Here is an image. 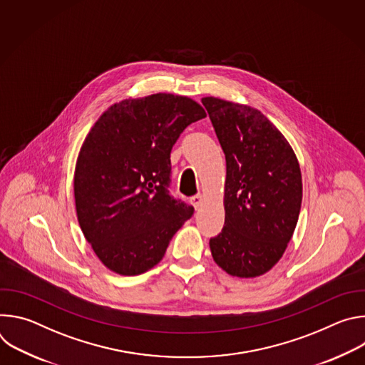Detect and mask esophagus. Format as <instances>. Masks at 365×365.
<instances>
[{
  "label": "esophagus",
  "instance_id": "obj_1",
  "mask_svg": "<svg viewBox=\"0 0 365 365\" xmlns=\"http://www.w3.org/2000/svg\"><path fill=\"white\" fill-rule=\"evenodd\" d=\"M203 202V196L202 195H195L190 197V203L195 206V210H197V207L202 205Z\"/></svg>",
  "mask_w": 365,
  "mask_h": 365
}]
</instances>
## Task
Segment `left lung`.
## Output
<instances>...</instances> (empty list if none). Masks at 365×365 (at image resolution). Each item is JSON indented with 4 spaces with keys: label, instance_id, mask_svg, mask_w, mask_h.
Segmentation results:
<instances>
[{
    "label": "left lung",
    "instance_id": "obj_1",
    "mask_svg": "<svg viewBox=\"0 0 365 365\" xmlns=\"http://www.w3.org/2000/svg\"><path fill=\"white\" fill-rule=\"evenodd\" d=\"M202 103L227 160L225 225L210 241L214 262L234 277H258L277 264L293 237L302 205L300 166L262 111L215 96Z\"/></svg>",
    "mask_w": 365,
    "mask_h": 365
}]
</instances>
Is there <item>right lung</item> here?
Returning a JSON list of instances; mask_svg holds the SVG:
<instances>
[{"label": "right lung", "mask_w": 365, "mask_h": 365, "mask_svg": "<svg viewBox=\"0 0 365 365\" xmlns=\"http://www.w3.org/2000/svg\"><path fill=\"white\" fill-rule=\"evenodd\" d=\"M206 117L187 96L153 93L111 106L88 133L73 192L81 230L101 263L137 276L160 263L193 206L169 195L170 151Z\"/></svg>", "instance_id": "1"}]
</instances>
